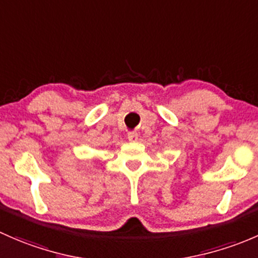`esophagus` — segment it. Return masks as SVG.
I'll return each instance as SVG.
<instances>
[{
    "instance_id": "obj_1",
    "label": "esophagus",
    "mask_w": 258,
    "mask_h": 258,
    "mask_svg": "<svg viewBox=\"0 0 258 258\" xmlns=\"http://www.w3.org/2000/svg\"><path fill=\"white\" fill-rule=\"evenodd\" d=\"M128 139L130 142H135V140L138 139V133L134 132V130H132V132L128 133Z\"/></svg>"
}]
</instances>
